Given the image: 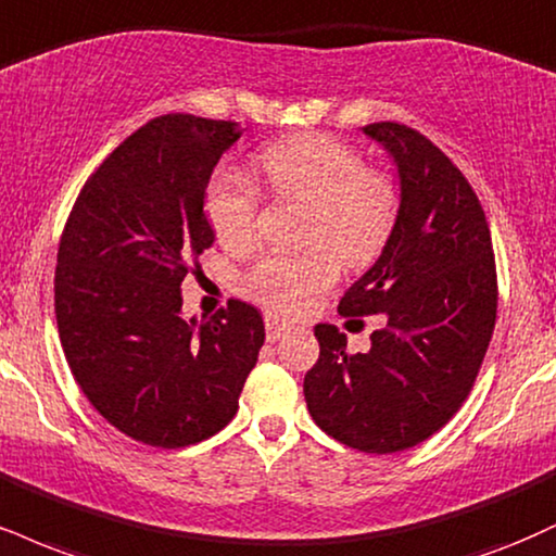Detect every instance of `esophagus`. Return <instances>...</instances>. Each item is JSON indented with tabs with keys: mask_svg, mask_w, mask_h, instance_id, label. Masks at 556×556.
<instances>
[{
	"mask_svg": "<svg viewBox=\"0 0 556 556\" xmlns=\"http://www.w3.org/2000/svg\"><path fill=\"white\" fill-rule=\"evenodd\" d=\"M264 320H266V339H269V342H277V339H282L285 333H287V329H290V326H287L285 320H279L277 316H271V313H266Z\"/></svg>",
	"mask_w": 556,
	"mask_h": 556,
	"instance_id": "obj_1",
	"label": "esophagus"
}]
</instances>
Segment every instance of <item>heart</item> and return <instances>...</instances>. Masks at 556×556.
Segmentation results:
<instances>
[{
  "mask_svg": "<svg viewBox=\"0 0 556 556\" xmlns=\"http://www.w3.org/2000/svg\"><path fill=\"white\" fill-rule=\"evenodd\" d=\"M256 165L274 193L311 206L307 240L324 245L305 253H261L243 277L251 298L292 313L339 277L334 250L346 264L359 266L383 249L396 223L399 191L386 173L367 170L354 147L326 134H303L266 147ZM258 212L261 191L249 176L232 170L214 176L206 191V217L225 249L240 251L253 243Z\"/></svg>",
  "mask_w": 556,
  "mask_h": 556,
  "instance_id": "heart-1",
  "label": "heart"
}]
</instances>
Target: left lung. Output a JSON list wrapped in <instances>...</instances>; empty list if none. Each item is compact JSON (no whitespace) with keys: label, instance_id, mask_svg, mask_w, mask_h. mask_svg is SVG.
Returning a JSON list of instances; mask_svg holds the SVG:
<instances>
[{"label":"left lung","instance_id":"8db88e82","mask_svg":"<svg viewBox=\"0 0 556 556\" xmlns=\"http://www.w3.org/2000/svg\"><path fill=\"white\" fill-rule=\"evenodd\" d=\"M363 131L393 157L399 212L376 264L344 292L342 316H378L365 354L318 324L307 412L363 453H399L443 427L469 396L497 318L490 227L477 193L430 139L404 124Z\"/></svg>","mask_w":556,"mask_h":556}]
</instances>
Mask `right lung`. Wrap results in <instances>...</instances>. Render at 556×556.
I'll list each match as a JSON object with an SVG mask.
<instances>
[{"label": "right lung", "mask_w": 556, "mask_h": 556, "mask_svg": "<svg viewBox=\"0 0 556 556\" xmlns=\"http://www.w3.org/2000/svg\"><path fill=\"white\" fill-rule=\"evenodd\" d=\"M240 134L189 113L152 118L87 178L59 243L53 305L72 376L144 445L223 430L264 344L249 303L230 300L210 320L180 313V282L214 243L206 186Z\"/></svg>", "instance_id": "add662e5"}]
</instances>
